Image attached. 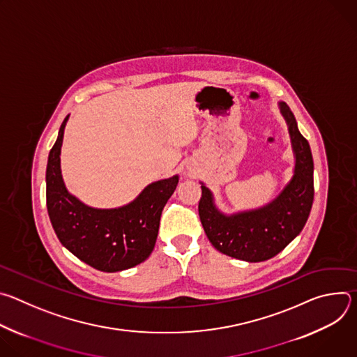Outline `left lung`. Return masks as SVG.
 I'll use <instances>...</instances> for the list:
<instances>
[{
  "label": "left lung",
  "instance_id": "left-lung-1",
  "mask_svg": "<svg viewBox=\"0 0 357 357\" xmlns=\"http://www.w3.org/2000/svg\"><path fill=\"white\" fill-rule=\"evenodd\" d=\"M280 110L287 121L295 157L291 181L266 206L233 215L222 213L209 188L202 183L199 216L212 245L233 259L259 263L273 259L303 229L314 202V160L308 141L298 130L285 103Z\"/></svg>",
  "mask_w": 357,
  "mask_h": 357
}]
</instances>
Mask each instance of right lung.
<instances>
[{
    "label": "right lung",
    "mask_w": 357,
    "mask_h": 357,
    "mask_svg": "<svg viewBox=\"0 0 357 357\" xmlns=\"http://www.w3.org/2000/svg\"><path fill=\"white\" fill-rule=\"evenodd\" d=\"M63 120L46 167V208L61 243L90 267L116 273L145 261L154 250L161 213L179 176L149 183L128 205L96 209L68 192L61 171Z\"/></svg>",
    "instance_id": "right-lung-1"
}]
</instances>
